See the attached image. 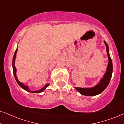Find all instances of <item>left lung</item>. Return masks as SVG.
<instances>
[{
	"label": "left lung",
	"mask_w": 124,
	"mask_h": 124,
	"mask_svg": "<svg viewBox=\"0 0 124 124\" xmlns=\"http://www.w3.org/2000/svg\"><path fill=\"white\" fill-rule=\"evenodd\" d=\"M104 43L106 45L107 52L108 60V64L107 66V72L105 73L104 77L101 79V82L99 84L96 85L95 87L92 88H79V87H75L77 91L82 95H84L86 96H94L96 95L101 94L102 93L106 87H107L109 84L110 81H111L112 74L113 70V65L112 59L110 57L109 54V48H108V45L106 42L104 41Z\"/></svg>",
	"instance_id": "left-lung-1"
}]
</instances>
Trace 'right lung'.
Masks as SVG:
<instances>
[{
	"mask_svg": "<svg viewBox=\"0 0 124 124\" xmlns=\"http://www.w3.org/2000/svg\"><path fill=\"white\" fill-rule=\"evenodd\" d=\"M17 48L16 50L15 51V54H14V56H13V60H12V67H13V74H14V76H15V79H16V80L17 81V84L19 85V86L20 87L23 88V89H24L25 90H26L27 91H29V92L30 93H41L44 90H45L46 88L47 87H48L49 84H47L45 85V86H44L43 87H42V89H40V90H36V91H30L28 87L27 86H25V85L23 84V83L22 82H20L18 80L17 78V76H16V68H15V58H16V53H17Z\"/></svg>",
	"mask_w": 124,
	"mask_h": 124,
	"instance_id": "add662e5",
	"label": "right lung"
}]
</instances>
